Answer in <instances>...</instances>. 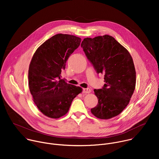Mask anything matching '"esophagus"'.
<instances>
[{"label": "esophagus", "instance_id": "obj_1", "mask_svg": "<svg viewBox=\"0 0 159 159\" xmlns=\"http://www.w3.org/2000/svg\"><path fill=\"white\" fill-rule=\"evenodd\" d=\"M90 91H91V90H90V89L89 88H86V89H83V93H85V94H89L90 93Z\"/></svg>", "mask_w": 159, "mask_h": 159}]
</instances>
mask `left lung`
<instances>
[{
	"label": "left lung",
	"instance_id": "8db88e82",
	"mask_svg": "<svg viewBox=\"0 0 159 159\" xmlns=\"http://www.w3.org/2000/svg\"><path fill=\"white\" fill-rule=\"evenodd\" d=\"M81 47L98 74L104 75L106 82L94 89L98 99L92 114L102 120L119 115L129 102L136 85V71L128 51L109 35L84 38Z\"/></svg>",
	"mask_w": 159,
	"mask_h": 159
}]
</instances>
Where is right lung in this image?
I'll use <instances>...</instances> for the list:
<instances>
[{
	"label": "right lung",
	"mask_w": 159,
	"mask_h": 159,
	"mask_svg": "<svg viewBox=\"0 0 159 159\" xmlns=\"http://www.w3.org/2000/svg\"><path fill=\"white\" fill-rule=\"evenodd\" d=\"M81 38L57 34L38 48L30 64L28 84L33 100L44 115L59 118L69 110L74 99L82 89L61 79V70Z\"/></svg>",
	"instance_id": "add662e5"
}]
</instances>
